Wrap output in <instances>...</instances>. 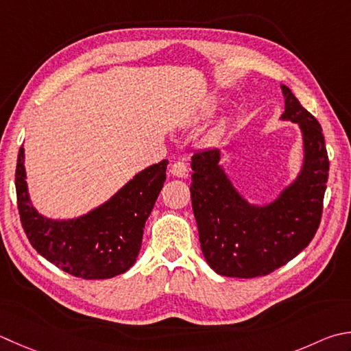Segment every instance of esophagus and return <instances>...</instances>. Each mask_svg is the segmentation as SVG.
Masks as SVG:
<instances>
[{
  "label": "esophagus",
  "instance_id": "esophagus-1",
  "mask_svg": "<svg viewBox=\"0 0 351 351\" xmlns=\"http://www.w3.org/2000/svg\"><path fill=\"white\" fill-rule=\"evenodd\" d=\"M170 173L173 175V176H176V178H185V176L189 175V169H187V166H185L182 161H178L175 164H171Z\"/></svg>",
  "mask_w": 351,
  "mask_h": 351
}]
</instances>
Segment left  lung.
<instances>
[{"label":"left lung","mask_w":351,"mask_h":351,"mask_svg":"<svg viewBox=\"0 0 351 351\" xmlns=\"http://www.w3.org/2000/svg\"><path fill=\"white\" fill-rule=\"evenodd\" d=\"M285 112L303 135L304 160L298 176L272 202L250 204L232 185L219 149L191 156V205L205 260L219 276H267L311 243L317 232L328 178V156L318 120L281 85Z\"/></svg>","instance_id":"8db88e82"}]
</instances>
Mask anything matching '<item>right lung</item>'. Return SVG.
<instances>
[{
    "mask_svg": "<svg viewBox=\"0 0 351 351\" xmlns=\"http://www.w3.org/2000/svg\"><path fill=\"white\" fill-rule=\"evenodd\" d=\"M167 160L138 171L105 204L74 219H48L32 205L24 147L15 173L18 210L34 250L62 271L85 280L112 278L135 263L143 230L166 181Z\"/></svg>",
    "mask_w": 351,
    "mask_h": 351,
    "instance_id": "add662e5",
    "label": "right lung"
}]
</instances>
